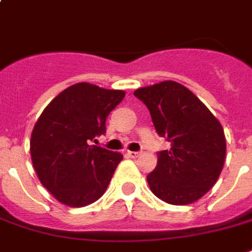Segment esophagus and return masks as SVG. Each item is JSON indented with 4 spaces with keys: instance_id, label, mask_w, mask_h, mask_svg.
Here are the masks:
<instances>
[{
    "instance_id": "1",
    "label": "esophagus",
    "mask_w": 252,
    "mask_h": 252,
    "mask_svg": "<svg viewBox=\"0 0 252 252\" xmlns=\"http://www.w3.org/2000/svg\"><path fill=\"white\" fill-rule=\"evenodd\" d=\"M140 153L139 151H126V156L131 157V158H136Z\"/></svg>"
}]
</instances>
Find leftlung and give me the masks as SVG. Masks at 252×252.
<instances>
[{"mask_svg":"<svg viewBox=\"0 0 252 252\" xmlns=\"http://www.w3.org/2000/svg\"><path fill=\"white\" fill-rule=\"evenodd\" d=\"M133 95L147 106L157 133L170 142L158 151L147 175L153 193L170 205H188L216 184L226 153L224 129L198 96L172 80L138 89Z\"/></svg>","mask_w":252,"mask_h":252,"instance_id":"1","label":"left lung"}]
</instances>
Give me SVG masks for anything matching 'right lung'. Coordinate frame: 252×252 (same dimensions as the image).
Returning <instances> with one entry per match:
<instances>
[{
  "label": "right lung",
  "mask_w": 252,
  "mask_h": 252,
  "mask_svg": "<svg viewBox=\"0 0 252 252\" xmlns=\"http://www.w3.org/2000/svg\"><path fill=\"white\" fill-rule=\"evenodd\" d=\"M126 96L121 90L77 83L56 96L36 121L30 142L42 186L61 203L83 207L101 198L123 159L95 146L106 119Z\"/></svg>",
  "instance_id": "obj_1"
}]
</instances>
